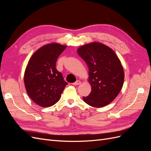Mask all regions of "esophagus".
Here are the masks:
<instances>
[{"label": "esophagus", "mask_w": 151, "mask_h": 151, "mask_svg": "<svg viewBox=\"0 0 151 151\" xmlns=\"http://www.w3.org/2000/svg\"><path fill=\"white\" fill-rule=\"evenodd\" d=\"M81 82L80 81H76V82H75V83H73L72 84H73V85H74V86H77V85H79V84H81Z\"/></svg>", "instance_id": "esophagus-1"}]
</instances>
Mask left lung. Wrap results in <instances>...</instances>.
Listing matches in <instances>:
<instances>
[{
  "mask_svg": "<svg viewBox=\"0 0 151 151\" xmlns=\"http://www.w3.org/2000/svg\"><path fill=\"white\" fill-rule=\"evenodd\" d=\"M77 52L89 68L88 81L91 92L88 96L83 97L84 101L96 108L110 104L120 93L124 83V70L117 55L99 42L84 45Z\"/></svg>",
  "mask_w": 151,
  "mask_h": 151,
  "instance_id": "1",
  "label": "left lung"
}]
</instances>
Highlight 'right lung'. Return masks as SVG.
I'll use <instances>...</instances> for the list:
<instances>
[{
  "mask_svg": "<svg viewBox=\"0 0 151 151\" xmlns=\"http://www.w3.org/2000/svg\"><path fill=\"white\" fill-rule=\"evenodd\" d=\"M66 47L57 43L45 45L28 61L24 74L25 88L29 98L40 106L57 103L67 84L55 67L58 57Z\"/></svg>",
  "mask_w": 151,
  "mask_h": 151,
  "instance_id": "right-lung-1",
  "label": "right lung"
}]
</instances>
